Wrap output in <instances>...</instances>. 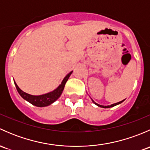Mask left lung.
Segmentation results:
<instances>
[{
    "mask_svg": "<svg viewBox=\"0 0 150 150\" xmlns=\"http://www.w3.org/2000/svg\"><path fill=\"white\" fill-rule=\"evenodd\" d=\"M123 101H125V99H124V100L121 101V102H117V103H115V104H111V105H108V106H104V105H100V104H99L96 103V102H95L94 101H93V99H92V102H93V103H94L95 104H96V105H97L98 107H102V108H110V107H115V106L117 105V104H121L122 102H123Z\"/></svg>",
    "mask_w": 150,
    "mask_h": 150,
    "instance_id": "left-lung-1",
    "label": "left lung"
}]
</instances>
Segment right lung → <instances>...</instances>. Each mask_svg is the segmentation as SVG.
Wrapping results in <instances>:
<instances>
[{"mask_svg": "<svg viewBox=\"0 0 150 150\" xmlns=\"http://www.w3.org/2000/svg\"><path fill=\"white\" fill-rule=\"evenodd\" d=\"M72 72H70L69 73H68L66 75L65 78L63 79L62 82L61 83V84L55 89L53 91L49 92V93H45L43 95H39V96H33V95H30L29 93H25L23 91L21 90L19 88V86H17V84L15 83L14 84L16 86V90H17L18 93H19L21 96L25 100L28 101V102H30V104H32L33 105L36 106V107H46V106L50 105L52 103H54L55 101H57L59 99L60 96H61L63 90H64V86H65L66 82L67 81V80L69 79V76L72 74Z\"/></svg>", "mask_w": 150, "mask_h": 150, "instance_id": "right-lung-1", "label": "right lung"}]
</instances>
